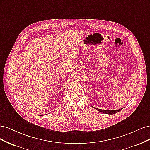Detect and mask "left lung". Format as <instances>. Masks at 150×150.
Instances as JSON below:
<instances>
[{
    "label": "left lung",
    "mask_w": 150,
    "mask_h": 150,
    "mask_svg": "<svg viewBox=\"0 0 150 150\" xmlns=\"http://www.w3.org/2000/svg\"><path fill=\"white\" fill-rule=\"evenodd\" d=\"M93 108H94L95 110H96L99 111H100V112H103V113H105V114H108V115L115 114V113L120 111L122 109V108H121V109H120V110H101V109H98V108H94V107H93Z\"/></svg>",
    "instance_id": "1"
}]
</instances>
